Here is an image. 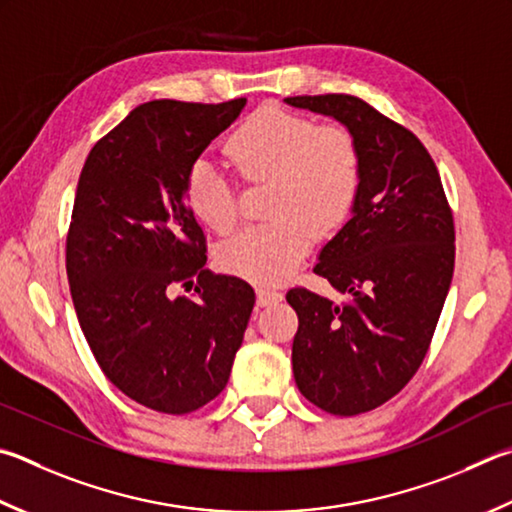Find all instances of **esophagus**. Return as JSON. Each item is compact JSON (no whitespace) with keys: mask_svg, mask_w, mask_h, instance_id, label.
Listing matches in <instances>:
<instances>
[{"mask_svg":"<svg viewBox=\"0 0 512 512\" xmlns=\"http://www.w3.org/2000/svg\"><path fill=\"white\" fill-rule=\"evenodd\" d=\"M282 300V293L275 291V288H257V304L268 306Z\"/></svg>","mask_w":512,"mask_h":512,"instance_id":"34e87169","label":"esophagus"}]
</instances>
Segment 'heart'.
Wrapping results in <instances>:
<instances>
[{
	"mask_svg": "<svg viewBox=\"0 0 512 512\" xmlns=\"http://www.w3.org/2000/svg\"><path fill=\"white\" fill-rule=\"evenodd\" d=\"M237 174L248 183L273 181L268 215L219 246L217 264L253 282H277L309 253L313 230H338L356 206L362 159L345 125L322 123L293 111L264 107L241 123L226 143ZM185 201L210 230L237 224L235 185L219 163L194 161L185 179Z\"/></svg>",
	"mask_w": 512,
	"mask_h": 512,
	"instance_id": "1",
	"label": "heart"
}]
</instances>
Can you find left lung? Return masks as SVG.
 I'll list each match as a JSON object with an SVG mask.
<instances>
[{"label": "left lung", "instance_id": "1", "mask_svg": "<svg viewBox=\"0 0 512 512\" xmlns=\"http://www.w3.org/2000/svg\"><path fill=\"white\" fill-rule=\"evenodd\" d=\"M288 105L347 125L362 159L353 217L322 248L313 273L347 295L331 302L293 286V376L320 410H376L421 367L454 271V217L425 145L347 94L293 96Z\"/></svg>", "mask_w": 512, "mask_h": 512}]
</instances>
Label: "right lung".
I'll use <instances>...</instances> for the list:
<instances>
[{
  "instance_id": "1",
  "label": "right lung",
  "mask_w": 512,
  "mask_h": 512,
  "mask_svg": "<svg viewBox=\"0 0 512 512\" xmlns=\"http://www.w3.org/2000/svg\"><path fill=\"white\" fill-rule=\"evenodd\" d=\"M244 107L145 102L80 172L67 232L73 306L102 374L154 412L190 414L224 392L253 311V286L206 268V235L185 201L190 165ZM176 285L195 293L174 298Z\"/></svg>"
}]
</instances>
